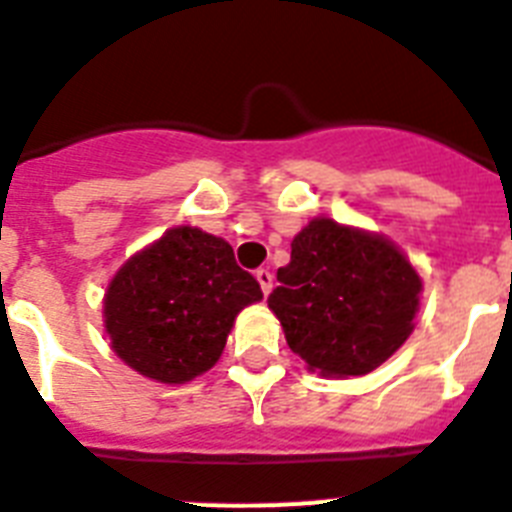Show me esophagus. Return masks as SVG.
<instances>
[{
  "mask_svg": "<svg viewBox=\"0 0 512 512\" xmlns=\"http://www.w3.org/2000/svg\"><path fill=\"white\" fill-rule=\"evenodd\" d=\"M256 279H259V284H261V292H264V295H269L271 287H274V277H271V271L259 269L256 271Z\"/></svg>",
  "mask_w": 512,
  "mask_h": 512,
  "instance_id": "obj_1",
  "label": "esophagus"
}]
</instances>
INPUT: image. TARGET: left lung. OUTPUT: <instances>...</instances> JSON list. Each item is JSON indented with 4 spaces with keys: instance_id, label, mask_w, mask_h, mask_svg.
<instances>
[{
    "instance_id": "left-lung-1",
    "label": "left lung",
    "mask_w": 512,
    "mask_h": 512,
    "mask_svg": "<svg viewBox=\"0 0 512 512\" xmlns=\"http://www.w3.org/2000/svg\"><path fill=\"white\" fill-rule=\"evenodd\" d=\"M271 312L287 346L323 377H361L390 359L413 333L418 271L384 235L315 217L277 271Z\"/></svg>"
}]
</instances>
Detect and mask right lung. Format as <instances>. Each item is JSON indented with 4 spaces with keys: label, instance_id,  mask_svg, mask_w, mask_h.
<instances>
[{
    "label": "right lung",
    "instance_id": "add662e5",
    "mask_svg": "<svg viewBox=\"0 0 512 512\" xmlns=\"http://www.w3.org/2000/svg\"><path fill=\"white\" fill-rule=\"evenodd\" d=\"M261 297L259 282L235 264L230 243L179 225L112 277L104 330L130 369L184 384L215 366L235 315Z\"/></svg>",
    "mask_w": 512,
    "mask_h": 512
}]
</instances>
